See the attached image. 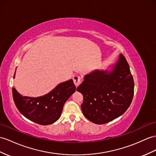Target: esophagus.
<instances>
[{
	"label": "esophagus",
	"mask_w": 156,
	"mask_h": 156,
	"mask_svg": "<svg viewBox=\"0 0 156 156\" xmlns=\"http://www.w3.org/2000/svg\"><path fill=\"white\" fill-rule=\"evenodd\" d=\"M73 82H74L76 87H77V86L80 85V83L81 82V76H79L78 75H75L73 76Z\"/></svg>",
	"instance_id": "obj_1"
}]
</instances>
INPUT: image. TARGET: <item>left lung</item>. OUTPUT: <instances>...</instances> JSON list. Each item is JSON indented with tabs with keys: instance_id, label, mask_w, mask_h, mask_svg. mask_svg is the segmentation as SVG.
<instances>
[{
	"instance_id": "8db88e82",
	"label": "left lung",
	"mask_w": 156,
	"mask_h": 156,
	"mask_svg": "<svg viewBox=\"0 0 156 156\" xmlns=\"http://www.w3.org/2000/svg\"><path fill=\"white\" fill-rule=\"evenodd\" d=\"M77 90L83 96L81 111L91 122L102 124L119 117L130 107L134 83L125 57L120 54L111 72L95 71L85 76Z\"/></svg>"
}]
</instances>
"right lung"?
I'll list each match as a JSON object with an SVG mask.
<instances>
[{
  "label": "right lung",
  "instance_id": "1",
  "mask_svg": "<svg viewBox=\"0 0 156 156\" xmlns=\"http://www.w3.org/2000/svg\"><path fill=\"white\" fill-rule=\"evenodd\" d=\"M15 73L14 75V78ZM76 90L73 81L60 83L45 95L33 98L23 97L12 88L15 105L22 115L41 125H49L59 119L63 105Z\"/></svg>",
  "mask_w": 156,
  "mask_h": 156
}]
</instances>
